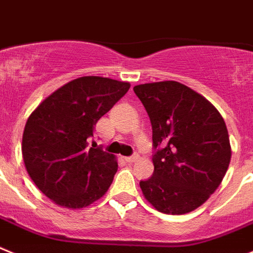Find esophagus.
<instances>
[{
    "label": "esophagus",
    "instance_id": "1",
    "mask_svg": "<svg viewBox=\"0 0 253 253\" xmlns=\"http://www.w3.org/2000/svg\"><path fill=\"white\" fill-rule=\"evenodd\" d=\"M140 159V156L138 155H133V156H129V158H125V160L127 161V163H136V161Z\"/></svg>",
    "mask_w": 253,
    "mask_h": 253
}]
</instances>
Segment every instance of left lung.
I'll return each instance as SVG.
<instances>
[{"instance_id": "8db88e82", "label": "left lung", "mask_w": 253, "mask_h": 253, "mask_svg": "<svg viewBox=\"0 0 253 253\" xmlns=\"http://www.w3.org/2000/svg\"><path fill=\"white\" fill-rule=\"evenodd\" d=\"M152 126L154 174L140 181L156 211L180 215L206 203L231 163L226 122L208 99L175 81L133 87Z\"/></svg>"}]
</instances>
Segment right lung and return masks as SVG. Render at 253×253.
<instances>
[{
  "label": "right lung",
  "instance_id": "1",
  "mask_svg": "<svg viewBox=\"0 0 253 253\" xmlns=\"http://www.w3.org/2000/svg\"><path fill=\"white\" fill-rule=\"evenodd\" d=\"M128 82L87 76L54 90L27 118L25 168L56 206L82 209L101 199L113 181L116 156L89 147L95 124L129 89Z\"/></svg>",
  "mask_w": 253,
  "mask_h": 253
}]
</instances>
